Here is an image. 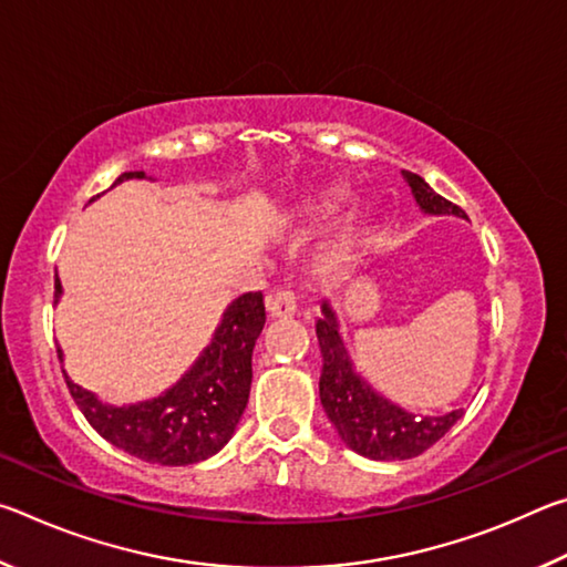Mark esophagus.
<instances>
[{
  "mask_svg": "<svg viewBox=\"0 0 567 567\" xmlns=\"http://www.w3.org/2000/svg\"><path fill=\"white\" fill-rule=\"evenodd\" d=\"M265 305H267V312H270V318H292L297 310V297L290 287H280V290L267 295Z\"/></svg>",
  "mask_w": 567,
  "mask_h": 567,
  "instance_id": "1",
  "label": "esophagus"
}]
</instances>
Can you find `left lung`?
<instances>
[{
  "label": "left lung",
  "instance_id": "8db88e82",
  "mask_svg": "<svg viewBox=\"0 0 567 567\" xmlns=\"http://www.w3.org/2000/svg\"><path fill=\"white\" fill-rule=\"evenodd\" d=\"M417 207L425 215L465 217L463 209L440 197L415 172H402ZM322 352L320 402L342 443L370 460H410L425 453L443 437L463 410L447 415L417 417L372 390L352 368V360L340 338L338 315L330 302H322V318L315 324Z\"/></svg>",
  "mask_w": 567,
  "mask_h": 567
}]
</instances>
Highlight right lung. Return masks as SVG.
Returning <instances> with one entry per match:
<instances>
[{
	"label": "right lung",
	"mask_w": 567,
	"mask_h": 567,
	"mask_svg": "<svg viewBox=\"0 0 567 567\" xmlns=\"http://www.w3.org/2000/svg\"><path fill=\"white\" fill-rule=\"evenodd\" d=\"M145 172H124V179ZM62 295L54 277V302ZM265 328L262 292H245L227 307L213 342L199 354L177 385L137 405H104L90 390L64 375L76 408L90 425L112 443L145 463L192 465L213 457L227 445L247 408L252 385V350ZM62 360V350L56 348Z\"/></svg>",
	"instance_id": "add662e5"
}]
</instances>
